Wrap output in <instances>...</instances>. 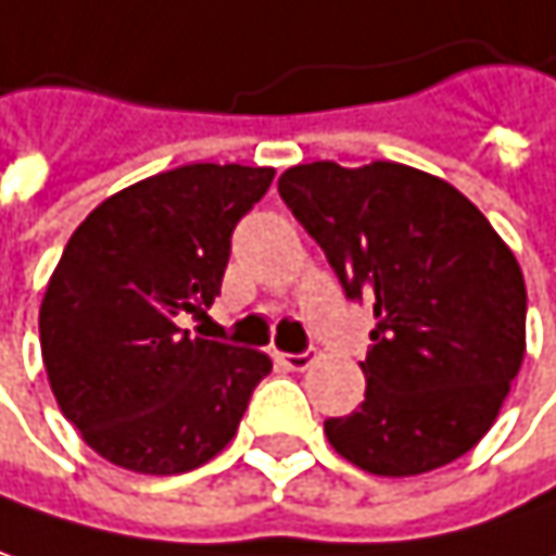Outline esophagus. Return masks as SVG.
Masks as SVG:
<instances>
[{
  "label": "esophagus",
  "instance_id": "obj_1",
  "mask_svg": "<svg viewBox=\"0 0 556 556\" xmlns=\"http://www.w3.org/2000/svg\"><path fill=\"white\" fill-rule=\"evenodd\" d=\"M274 359L282 369H292V372H302L312 366V353H274Z\"/></svg>",
  "mask_w": 556,
  "mask_h": 556
}]
</instances>
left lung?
Instances as JSON below:
<instances>
[{
	"label": "left lung",
	"mask_w": 556,
	"mask_h": 556,
	"mask_svg": "<svg viewBox=\"0 0 556 556\" xmlns=\"http://www.w3.org/2000/svg\"><path fill=\"white\" fill-rule=\"evenodd\" d=\"M279 197L376 315L366 401L325 420L330 445L381 478L471 452L526 356V279L503 238L452 184L397 162L295 165Z\"/></svg>",
	"instance_id": "obj_1"
}]
</instances>
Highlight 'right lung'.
<instances>
[{
    "mask_svg": "<svg viewBox=\"0 0 556 556\" xmlns=\"http://www.w3.org/2000/svg\"><path fill=\"white\" fill-rule=\"evenodd\" d=\"M274 168L184 165L108 197L73 231L40 302V353L63 417L108 462L184 475L231 442L261 350L190 337L223 289L231 231Z\"/></svg>",
    "mask_w": 556,
    "mask_h": 556,
    "instance_id": "right-lung-1",
    "label": "right lung"
}]
</instances>
